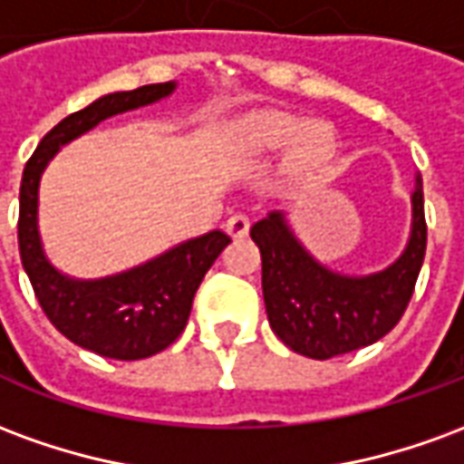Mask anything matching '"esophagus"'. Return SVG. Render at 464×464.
Here are the masks:
<instances>
[{
  "mask_svg": "<svg viewBox=\"0 0 464 464\" xmlns=\"http://www.w3.org/2000/svg\"><path fill=\"white\" fill-rule=\"evenodd\" d=\"M226 231H228L231 238H243V236H248V231H251L248 216H246V213H233L231 218L226 221Z\"/></svg>",
  "mask_w": 464,
  "mask_h": 464,
  "instance_id": "1",
  "label": "esophagus"
}]
</instances>
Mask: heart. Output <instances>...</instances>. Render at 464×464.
Returning <instances> with one entry per match:
<instances>
[{"instance_id": "b5f03b06", "label": "heart", "mask_w": 464, "mask_h": 464, "mask_svg": "<svg viewBox=\"0 0 464 464\" xmlns=\"http://www.w3.org/2000/svg\"><path fill=\"white\" fill-rule=\"evenodd\" d=\"M246 139L253 151L273 153L288 149L285 171L291 176H311L335 156V136L325 123H311L303 116L283 111H263L246 126Z\"/></svg>"}]
</instances>
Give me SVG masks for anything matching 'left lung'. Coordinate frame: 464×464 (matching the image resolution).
Wrapping results in <instances>:
<instances>
[{"mask_svg":"<svg viewBox=\"0 0 464 464\" xmlns=\"http://www.w3.org/2000/svg\"><path fill=\"white\" fill-rule=\"evenodd\" d=\"M251 238L261 248L268 323L288 348L313 360L365 348L398 325L418 283L428 246L422 176L415 179L408 248L385 271L360 278L328 271L295 241L283 213L256 223Z\"/></svg>","mask_w":464,"mask_h":464,"instance_id":"obj_1","label":"left lung"}]
</instances>
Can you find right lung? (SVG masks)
<instances>
[{
  "label": "right lung",
  "instance_id": "add662e5",
  "mask_svg": "<svg viewBox=\"0 0 464 464\" xmlns=\"http://www.w3.org/2000/svg\"><path fill=\"white\" fill-rule=\"evenodd\" d=\"M173 82L139 86L96 99L82 111L56 123L26 161L19 188V256L34 295L56 331L96 355L141 360L169 348L186 328L193 295L213 261L231 243L211 231L176 246L133 271L102 281H72L44 258L36 231V191L49 159L76 136L109 116L159 102L173 92Z\"/></svg>",
  "mask_w": 464,
  "mask_h": 464
}]
</instances>
